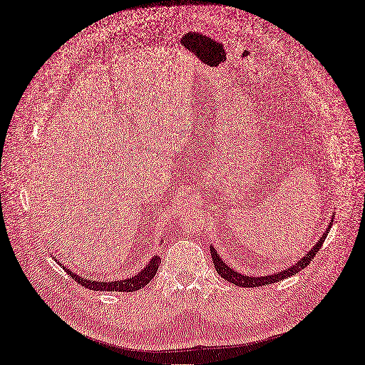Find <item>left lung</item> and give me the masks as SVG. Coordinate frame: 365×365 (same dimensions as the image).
<instances>
[{
	"label": "left lung",
	"mask_w": 365,
	"mask_h": 365,
	"mask_svg": "<svg viewBox=\"0 0 365 365\" xmlns=\"http://www.w3.org/2000/svg\"><path fill=\"white\" fill-rule=\"evenodd\" d=\"M333 216H334V215H333ZM333 216H331V220H330V223L327 225L326 231L323 232L322 238L316 242V245H314L310 251H308V253H307L299 262H297L295 264H292L291 267H288V269H285V270H280V272L273 273V274H269V276H244V274H241L240 272L232 270L225 262H223V260L219 257V255L216 253V250L210 245V253H212V260H213L215 269H216V272H217L223 279L228 280L230 284H234V285L242 287V288L264 287V285H269V284L279 282V280L287 279V277H289V276L298 273L299 270H302L304 267H307L308 264L312 263V260H313L314 256L317 255V251H319L320 247L323 245V242H324V240H326V237H327V234H329V231H330V228H331Z\"/></svg>",
	"instance_id": "left-lung-1"
}]
</instances>
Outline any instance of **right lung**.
Masks as SVG:
<instances>
[{"instance_id":"add662e5","label":"right lung","mask_w":365,"mask_h":365,"mask_svg":"<svg viewBox=\"0 0 365 365\" xmlns=\"http://www.w3.org/2000/svg\"><path fill=\"white\" fill-rule=\"evenodd\" d=\"M159 264H160V257L155 256L142 272H138L133 277H127L123 280H114V282H101V280H91L88 277H80L78 274L73 273L70 269H66L63 264L61 266H63V269H66V272L76 280L78 285L85 287L88 289L108 291V292H134V291L145 288L150 282L158 272Z\"/></svg>"}]
</instances>
